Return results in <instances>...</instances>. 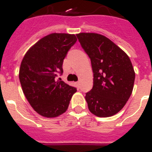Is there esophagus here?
Segmentation results:
<instances>
[{
    "label": "esophagus",
    "instance_id": "esophagus-1",
    "mask_svg": "<svg viewBox=\"0 0 152 152\" xmlns=\"http://www.w3.org/2000/svg\"><path fill=\"white\" fill-rule=\"evenodd\" d=\"M76 84H77V87H79V85H80V82H79V81L76 82Z\"/></svg>",
    "mask_w": 152,
    "mask_h": 152
}]
</instances>
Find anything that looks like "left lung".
<instances>
[{
  "instance_id": "1",
  "label": "left lung",
  "mask_w": 152,
  "mask_h": 152,
  "mask_svg": "<svg viewBox=\"0 0 152 152\" xmlns=\"http://www.w3.org/2000/svg\"><path fill=\"white\" fill-rule=\"evenodd\" d=\"M82 48L90 57L93 86L86 93L92 114L107 118L119 112L133 89L135 72L130 58L111 40L96 33L76 34Z\"/></svg>"
}]
</instances>
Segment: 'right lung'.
Instances as JSON below:
<instances>
[{"label": "right lung", "instance_id": "obj_1", "mask_svg": "<svg viewBox=\"0 0 152 152\" xmlns=\"http://www.w3.org/2000/svg\"><path fill=\"white\" fill-rule=\"evenodd\" d=\"M76 41L75 34L53 33L33 45L22 59L19 74L22 91L39 115L56 118L63 114L77 91L56 79L58 74L63 72L67 53Z\"/></svg>", "mask_w": 152, "mask_h": 152}]
</instances>
